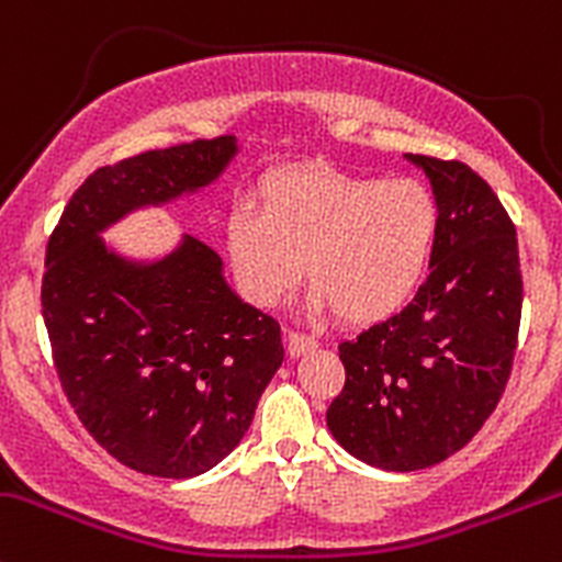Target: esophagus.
Listing matches in <instances>:
<instances>
[{"instance_id":"esophagus-1","label":"esophagus","mask_w":562,"mask_h":562,"mask_svg":"<svg viewBox=\"0 0 562 562\" xmlns=\"http://www.w3.org/2000/svg\"><path fill=\"white\" fill-rule=\"evenodd\" d=\"M283 340H286V349L292 357H300V355H305V351H311L319 346V340H316L314 335L297 333V329H286V333H283Z\"/></svg>"}]
</instances>
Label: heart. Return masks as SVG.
I'll return each instance as SVG.
<instances>
[{"instance_id": "obj_1", "label": "heart", "mask_w": 562, "mask_h": 562, "mask_svg": "<svg viewBox=\"0 0 562 562\" xmlns=\"http://www.w3.org/2000/svg\"><path fill=\"white\" fill-rule=\"evenodd\" d=\"M438 202L411 178L292 170L262 187V213L235 207L227 248L251 303L276 305L303 273L316 305L344 322L401 308L436 251Z\"/></svg>"}]
</instances>
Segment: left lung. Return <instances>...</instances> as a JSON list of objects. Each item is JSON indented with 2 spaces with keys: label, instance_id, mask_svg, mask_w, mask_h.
<instances>
[{
  "label": "left lung",
  "instance_id": "1",
  "mask_svg": "<svg viewBox=\"0 0 562 562\" xmlns=\"http://www.w3.org/2000/svg\"><path fill=\"white\" fill-rule=\"evenodd\" d=\"M406 159L441 216L430 276L406 308L338 346L346 384L327 408L335 441L384 471L436 465L482 430L522 316L517 229L490 183L462 161Z\"/></svg>",
  "mask_w": 562,
  "mask_h": 562
}]
</instances>
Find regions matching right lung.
I'll return each instance as SVG.
<instances>
[{
	"label": "right lung",
	"mask_w": 562,
	"mask_h": 562,
	"mask_svg": "<svg viewBox=\"0 0 562 562\" xmlns=\"http://www.w3.org/2000/svg\"><path fill=\"white\" fill-rule=\"evenodd\" d=\"M233 135L100 167L72 194L45 251L43 319L61 390L94 441L132 471L189 479L246 436L283 362L281 327L243 303L196 238L156 262L108 248L126 213L216 181Z\"/></svg>",
	"instance_id": "1"
}]
</instances>
